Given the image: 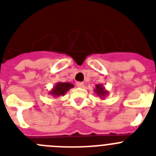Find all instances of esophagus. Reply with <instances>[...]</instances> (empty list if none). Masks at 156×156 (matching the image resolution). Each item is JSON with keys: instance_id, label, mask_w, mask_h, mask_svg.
<instances>
[{"instance_id": "esophagus-1", "label": "esophagus", "mask_w": 156, "mask_h": 156, "mask_svg": "<svg viewBox=\"0 0 156 156\" xmlns=\"http://www.w3.org/2000/svg\"><path fill=\"white\" fill-rule=\"evenodd\" d=\"M83 82H77L76 83V87H83Z\"/></svg>"}]
</instances>
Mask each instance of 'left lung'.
I'll use <instances>...</instances> for the list:
<instances>
[{
    "label": "left lung",
    "instance_id": "1",
    "mask_svg": "<svg viewBox=\"0 0 156 156\" xmlns=\"http://www.w3.org/2000/svg\"><path fill=\"white\" fill-rule=\"evenodd\" d=\"M94 91V93L97 94V96H98L101 100H103L108 94V90H105V87L102 84H100V83L95 85V88Z\"/></svg>",
    "mask_w": 156,
    "mask_h": 156
}]
</instances>
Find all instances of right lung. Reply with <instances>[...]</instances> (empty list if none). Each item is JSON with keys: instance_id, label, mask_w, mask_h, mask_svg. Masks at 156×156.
<instances>
[{"instance_id": "right-lung-1", "label": "right lung", "mask_w": 156, "mask_h": 156, "mask_svg": "<svg viewBox=\"0 0 156 156\" xmlns=\"http://www.w3.org/2000/svg\"><path fill=\"white\" fill-rule=\"evenodd\" d=\"M73 84H72L71 83H63L58 82L56 83V84L54 86L51 90L49 91V94H51L52 97L58 98L60 96H64L66 93L68 91L69 89L73 87Z\"/></svg>"}]
</instances>
